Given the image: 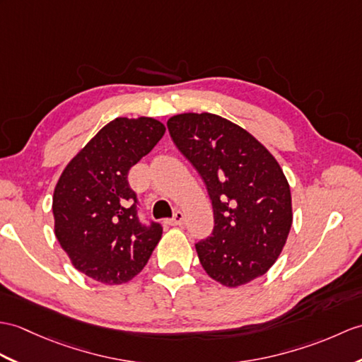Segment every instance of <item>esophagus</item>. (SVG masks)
I'll return each instance as SVG.
<instances>
[{
    "instance_id": "esophagus-1",
    "label": "esophagus",
    "mask_w": 362,
    "mask_h": 362,
    "mask_svg": "<svg viewBox=\"0 0 362 362\" xmlns=\"http://www.w3.org/2000/svg\"><path fill=\"white\" fill-rule=\"evenodd\" d=\"M183 221H185V214L182 211H175L174 216H173V219L168 221V223H170V225H182Z\"/></svg>"
}]
</instances>
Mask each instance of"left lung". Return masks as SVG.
I'll list each match as a JSON object with an SVG mask.
<instances>
[{"label": "left lung", "mask_w": 362, "mask_h": 362, "mask_svg": "<svg viewBox=\"0 0 362 362\" xmlns=\"http://www.w3.org/2000/svg\"><path fill=\"white\" fill-rule=\"evenodd\" d=\"M166 124L213 204L211 236L196 243L204 270L225 287L265 274L279 257L293 222L282 168L262 143L221 115L187 112Z\"/></svg>", "instance_id": "left-lung-1"}]
</instances>
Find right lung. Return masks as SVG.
Here are the masks:
<instances>
[{"label": "right lung", "instance_id": "obj_1", "mask_svg": "<svg viewBox=\"0 0 362 362\" xmlns=\"http://www.w3.org/2000/svg\"><path fill=\"white\" fill-rule=\"evenodd\" d=\"M151 117H119L67 163L52 199L55 236L72 265L117 285L139 274L162 238L157 222L141 223L128 173L163 137Z\"/></svg>", "mask_w": 362, "mask_h": 362}]
</instances>
